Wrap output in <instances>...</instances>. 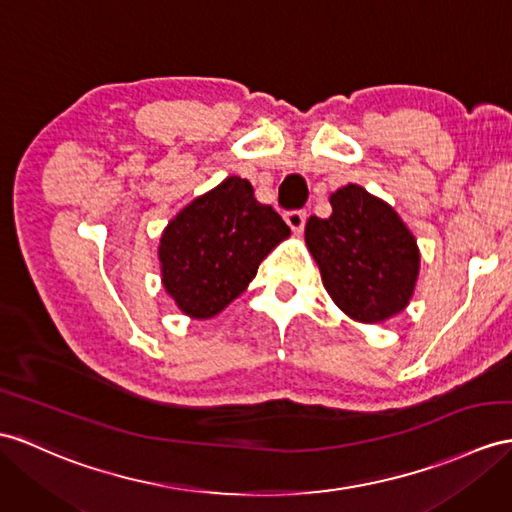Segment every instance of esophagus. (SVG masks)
Masks as SVG:
<instances>
[{
	"label": "esophagus",
	"instance_id": "1",
	"mask_svg": "<svg viewBox=\"0 0 512 512\" xmlns=\"http://www.w3.org/2000/svg\"><path fill=\"white\" fill-rule=\"evenodd\" d=\"M306 210H291V213H286L284 215V219H286V223H289V228L295 232V234H299L304 230V226H306Z\"/></svg>",
	"mask_w": 512,
	"mask_h": 512
}]
</instances>
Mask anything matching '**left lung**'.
I'll use <instances>...</instances> for the list:
<instances>
[{"label":"left lung","instance_id":"obj_1","mask_svg":"<svg viewBox=\"0 0 512 512\" xmlns=\"http://www.w3.org/2000/svg\"><path fill=\"white\" fill-rule=\"evenodd\" d=\"M332 215L310 217L304 239L332 302L360 323H382L408 306L419 278L413 232L384 199L347 184L330 195Z\"/></svg>","mask_w":512,"mask_h":512}]
</instances>
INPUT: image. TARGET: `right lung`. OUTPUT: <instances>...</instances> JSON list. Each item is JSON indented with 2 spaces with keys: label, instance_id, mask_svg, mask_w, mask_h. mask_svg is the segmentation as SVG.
Wrapping results in <instances>:
<instances>
[{
  "label": "right lung",
  "instance_id": "right-lung-1",
  "mask_svg": "<svg viewBox=\"0 0 512 512\" xmlns=\"http://www.w3.org/2000/svg\"><path fill=\"white\" fill-rule=\"evenodd\" d=\"M289 234L276 210L254 197L252 184L230 176L186 204L162 230V286L186 317H215Z\"/></svg>",
  "mask_w": 512,
  "mask_h": 512
}]
</instances>
